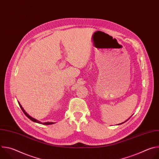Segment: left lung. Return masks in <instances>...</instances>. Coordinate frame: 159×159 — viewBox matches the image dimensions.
Returning a JSON list of instances; mask_svg holds the SVG:
<instances>
[{"instance_id": "8db88e82", "label": "left lung", "mask_w": 159, "mask_h": 159, "mask_svg": "<svg viewBox=\"0 0 159 159\" xmlns=\"http://www.w3.org/2000/svg\"><path fill=\"white\" fill-rule=\"evenodd\" d=\"M128 121V120H126V121H125V122H123V123H120V124H119V125H121V124H123V123H125V122H126V121Z\"/></svg>"}]
</instances>
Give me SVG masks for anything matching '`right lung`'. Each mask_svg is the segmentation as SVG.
Returning a JSON list of instances; mask_svg holds the SVG:
<instances>
[{"mask_svg":"<svg viewBox=\"0 0 159 159\" xmlns=\"http://www.w3.org/2000/svg\"><path fill=\"white\" fill-rule=\"evenodd\" d=\"M18 103H19V106H20V109H22V111H23V112L25 113V115L30 119V120H31V121H34V122H36V123H39V124H42V125H52V124H53L54 123L53 122H45V123H41V122H40V121H38V120H36V119H34V118H32V117H31L29 115H28V113H26V111H25V109L22 108V107L21 106V105L20 104V103L18 102Z\"/></svg>","mask_w":159,"mask_h":159,"instance_id":"1","label":"right lung"}]
</instances>
